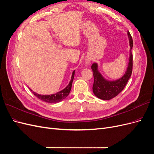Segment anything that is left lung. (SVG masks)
I'll use <instances>...</instances> for the list:
<instances>
[{
    "instance_id": "1",
    "label": "left lung",
    "mask_w": 154,
    "mask_h": 154,
    "mask_svg": "<svg viewBox=\"0 0 154 154\" xmlns=\"http://www.w3.org/2000/svg\"><path fill=\"white\" fill-rule=\"evenodd\" d=\"M128 36L130 42V58L129 63L128 64L127 72L124 75L115 81H108L103 79L101 74L97 70V64L93 63L91 66L93 70L94 82L93 85V91L95 96L102 100H110V99L116 97L119 93L122 92L130 79L133 66V56L132 54V48L133 47V40L129 31H128Z\"/></svg>"
}]
</instances>
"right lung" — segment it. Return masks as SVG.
<instances>
[{"mask_svg": "<svg viewBox=\"0 0 154 154\" xmlns=\"http://www.w3.org/2000/svg\"><path fill=\"white\" fill-rule=\"evenodd\" d=\"M74 74H75V71L73 72L72 79L70 83H69L68 85L66 86V88H64L63 90L59 91L56 94H54V95H39V94H37L34 92H32V93L36 97H37L39 99H40L41 100L44 102H48V103H56V102H60L63 100V99L65 98L69 95V93H70L71 88H72L73 77H74ZM30 90L32 91L31 89Z\"/></svg>", "mask_w": 154, "mask_h": 154, "instance_id": "obj_1", "label": "right lung"}]
</instances>
